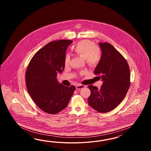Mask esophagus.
I'll return each instance as SVG.
<instances>
[{"label":"esophagus","mask_w":151,"mask_h":151,"mask_svg":"<svg viewBox=\"0 0 151 151\" xmlns=\"http://www.w3.org/2000/svg\"><path fill=\"white\" fill-rule=\"evenodd\" d=\"M86 87L85 85H78L77 86H76V89L78 90H81L82 88H83L85 87Z\"/></svg>","instance_id":"1"}]
</instances>
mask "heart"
Masks as SVG:
<instances>
[{"mask_svg":"<svg viewBox=\"0 0 151 151\" xmlns=\"http://www.w3.org/2000/svg\"><path fill=\"white\" fill-rule=\"evenodd\" d=\"M73 51L76 54L85 58L86 64L90 67H95L101 58V53L95 43L90 40H82L73 47ZM70 57L66 55L64 59V65L68 67L70 64ZM85 73L81 72V75Z\"/></svg>","mask_w":151,"mask_h":151,"instance_id":"heart-1","label":"heart"}]
</instances>
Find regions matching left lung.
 Returning <instances> with one entry per match:
<instances>
[{"instance_id": "8db88e82", "label": "left lung", "mask_w": 151, "mask_h": 151, "mask_svg": "<svg viewBox=\"0 0 151 151\" xmlns=\"http://www.w3.org/2000/svg\"><path fill=\"white\" fill-rule=\"evenodd\" d=\"M102 55L94 71L101 75L103 84L100 89L89 85L91 94L89 105L101 113L115 109L124 100L130 86V71L127 61L121 53L108 42L99 43Z\"/></svg>"}]
</instances>
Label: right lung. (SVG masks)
Instances as JSON below:
<instances>
[{"label": "right lung", "mask_w": 151, "mask_h": 151, "mask_svg": "<svg viewBox=\"0 0 151 151\" xmlns=\"http://www.w3.org/2000/svg\"><path fill=\"white\" fill-rule=\"evenodd\" d=\"M72 40L50 42L35 53L27 66L25 81L27 91L38 107L56 114L66 107L76 87L59 83L57 73L64 69V59Z\"/></svg>", "instance_id": "add662e5"}]
</instances>
